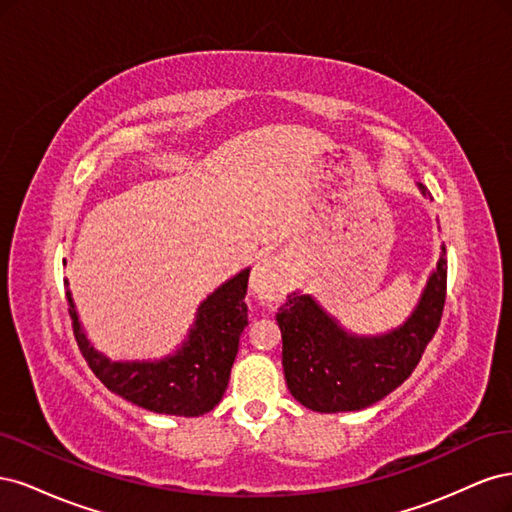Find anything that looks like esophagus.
I'll return each mask as SVG.
<instances>
[{"mask_svg": "<svg viewBox=\"0 0 512 512\" xmlns=\"http://www.w3.org/2000/svg\"><path fill=\"white\" fill-rule=\"evenodd\" d=\"M250 288L258 301H277L286 290V282L277 269V262L271 256L258 260V265L252 271Z\"/></svg>", "mask_w": 512, "mask_h": 512, "instance_id": "1", "label": "esophagus"}]
</instances>
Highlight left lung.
<instances>
[{
    "label": "left lung",
    "instance_id": "left-lung-1",
    "mask_svg": "<svg viewBox=\"0 0 512 512\" xmlns=\"http://www.w3.org/2000/svg\"><path fill=\"white\" fill-rule=\"evenodd\" d=\"M446 301V247L421 303L404 327L382 337H354L307 294L277 309L282 365L292 397L316 412H350L376 404L408 380L436 335Z\"/></svg>",
    "mask_w": 512,
    "mask_h": 512
}]
</instances>
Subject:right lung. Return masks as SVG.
Returning <instances> with one entry per match:
<instances>
[{
    "label": "right lung",
    "instance_id": "obj_1",
    "mask_svg": "<svg viewBox=\"0 0 512 512\" xmlns=\"http://www.w3.org/2000/svg\"><path fill=\"white\" fill-rule=\"evenodd\" d=\"M247 277L241 271L198 307L196 324L183 348L158 363H111L89 346L68 294L76 344L89 369L108 391L160 414L200 416L220 404L247 327Z\"/></svg>",
    "mask_w": 512,
    "mask_h": 512
}]
</instances>
